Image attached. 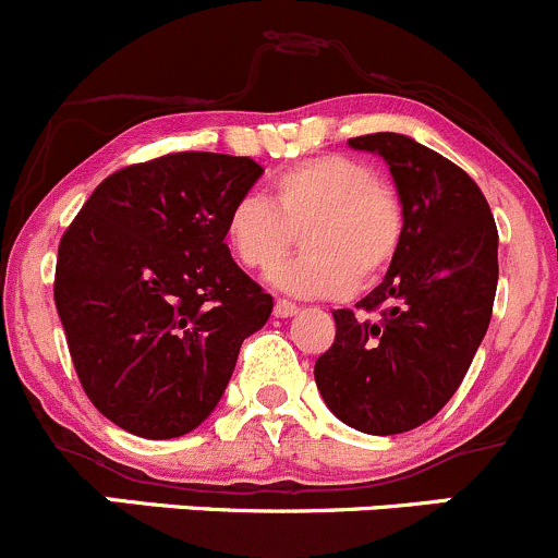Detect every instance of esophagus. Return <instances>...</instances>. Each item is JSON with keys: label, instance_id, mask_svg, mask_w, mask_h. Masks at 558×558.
<instances>
[{"label": "esophagus", "instance_id": "34e87169", "mask_svg": "<svg viewBox=\"0 0 558 558\" xmlns=\"http://www.w3.org/2000/svg\"><path fill=\"white\" fill-rule=\"evenodd\" d=\"M272 313L278 315V318H291V315L300 313V307H296L294 302H289V300H278V302H275Z\"/></svg>", "mask_w": 558, "mask_h": 558}]
</instances>
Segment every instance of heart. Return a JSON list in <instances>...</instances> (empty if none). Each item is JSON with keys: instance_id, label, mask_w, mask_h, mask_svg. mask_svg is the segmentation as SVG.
Wrapping results in <instances>:
<instances>
[{"instance_id": "heart-1", "label": "heart", "mask_w": 558, "mask_h": 558, "mask_svg": "<svg viewBox=\"0 0 558 558\" xmlns=\"http://www.w3.org/2000/svg\"><path fill=\"white\" fill-rule=\"evenodd\" d=\"M300 232L305 253L272 272L280 291L342 296L369 289L402 247L404 202L367 161L326 154L280 172L269 202L240 196L223 218L229 251L253 272L272 269Z\"/></svg>"}]
</instances>
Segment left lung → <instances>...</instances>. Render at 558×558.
Masks as SVG:
<instances>
[{
    "label": "left lung",
    "instance_id": "1",
    "mask_svg": "<svg viewBox=\"0 0 558 558\" xmlns=\"http://www.w3.org/2000/svg\"><path fill=\"white\" fill-rule=\"evenodd\" d=\"M348 143L386 159L404 238L362 313L331 311L337 335L315 362V386L342 424L402 435L435 418L470 369L494 311L499 234L475 180L437 150L393 132Z\"/></svg>",
    "mask_w": 558,
    "mask_h": 558
}]
</instances>
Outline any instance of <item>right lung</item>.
Returning <instances> with one entry per match:
<instances>
[{"mask_svg": "<svg viewBox=\"0 0 558 558\" xmlns=\"http://www.w3.org/2000/svg\"><path fill=\"white\" fill-rule=\"evenodd\" d=\"M264 167L183 150L129 165L66 227L53 300L83 391L121 429L170 440L223 397L272 296L223 243L229 207Z\"/></svg>", "mask_w": 558, "mask_h": 558, "instance_id": "add662e5", "label": "right lung"}]
</instances>
